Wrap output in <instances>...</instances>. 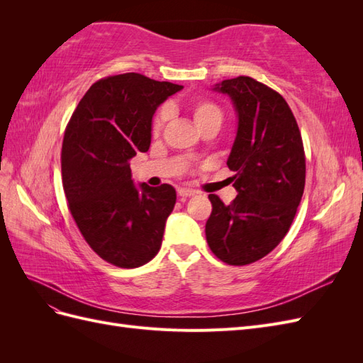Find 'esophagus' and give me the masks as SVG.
<instances>
[{
	"label": "esophagus",
	"instance_id": "34e87169",
	"mask_svg": "<svg viewBox=\"0 0 363 363\" xmlns=\"http://www.w3.org/2000/svg\"><path fill=\"white\" fill-rule=\"evenodd\" d=\"M179 195L182 196V199H189V196H194V195H195V191L188 189V188H180V189H179Z\"/></svg>",
	"mask_w": 363,
	"mask_h": 363
}]
</instances>
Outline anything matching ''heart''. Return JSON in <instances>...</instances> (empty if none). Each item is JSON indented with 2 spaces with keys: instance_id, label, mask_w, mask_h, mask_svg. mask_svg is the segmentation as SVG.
Here are the masks:
<instances>
[{
  "instance_id": "heart-1",
  "label": "heart",
  "mask_w": 363,
  "mask_h": 363,
  "mask_svg": "<svg viewBox=\"0 0 363 363\" xmlns=\"http://www.w3.org/2000/svg\"><path fill=\"white\" fill-rule=\"evenodd\" d=\"M189 115L192 116L194 124L196 125V128H203L206 125H211V124H216V125H221L223 123V111L219 108V106L211 100H206V98H200V100H195L189 104L188 107ZM164 118H167V112L162 111L157 118L155 119V125H152V130H155V133H159L163 123H164Z\"/></svg>"
}]
</instances>
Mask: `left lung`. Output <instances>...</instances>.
Masks as SVG:
<instances>
[{
  "label": "left lung",
  "instance_id": "left-lung-1",
  "mask_svg": "<svg viewBox=\"0 0 363 363\" xmlns=\"http://www.w3.org/2000/svg\"><path fill=\"white\" fill-rule=\"evenodd\" d=\"M213 91L232 100L238 116L227 159L238 195L228 206L208 195L206 239L218 259L240 267L265 257L286 236L304 191L306 159L298 125L280 94L244 75Z\"/></svg>",
  "mask_w": 363,
  "mask_h": 363
}]
</instances>
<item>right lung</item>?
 I'll return each instance as SVG.
<instances>
[{"mask_svg":"<svg viewBox=\"0 0 363 363\" xmlns=\"http://www.w3.org/2000/svg\"><path fill=\"white\" fill-rule=\"evenodd\" d=\"M182 89L136 72L107 77L89 87L65 131L69 211L86 242L115 267H142L160 250L177 194L171 184H135L130 160L148 151L157 107Z\"/></svg>","mask_w":363,"mask_h":363,"instance_id":"obj_1","label":"right lung"}]
</instances>
